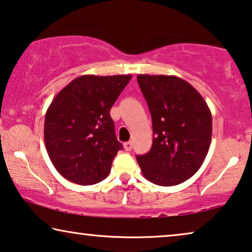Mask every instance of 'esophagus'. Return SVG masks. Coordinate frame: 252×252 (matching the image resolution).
Instances as JSON below:
<instances>
[{
  "label": "esophagus",
  "instance_id": "34e87169",
  "mask_svg": "<svg viewBox=\"0 0 252 252\" xmlns=\"http://www.w3.org/2000/svg\"><path fill=\"white\" fill-rule=\"evenodd\" d=\"M132 147H133V144H132V142H130V141H128V142L124 143V149H125L126 151H130V150H132Z\"/></svg>",
  "mask_w": 252,
  "mask_h": 252
}]
</instances>
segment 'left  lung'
Here are the masks:
<instances>
[{"label": "left lung", "mask_w": 252, "mask_h": 252, "mask_svg": "<svg viewBox=\"0 0 252 252\" xmlns=\"http://www.w3.org/2000/svg\"><path fill=\"white\" fill-rule=\"evenodd\" d=\"M137 82L154 132L149 153L136 156L143 177L164 187L182 184L199 170L208 155L211 111L202 95L175 75L139 74Z\"/></svg>", "instance_id": "obj_1"}]
</instances>
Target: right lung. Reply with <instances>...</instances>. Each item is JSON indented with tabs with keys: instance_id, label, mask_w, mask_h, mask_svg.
<instances>
[{
	"instance_id": "add662e5",
	"label": "right lung",
	"mask_w": 252,
	"mask_h": 252,
	"mask_svg": "<svg viewBox=\"0 0 252 252\" xmlns=\"http://www.w3.org/2000/svg\"><path fill=\"white\" fill-rule=\"evenodd\" d=\"M132 75L86 74L72 80L53 99L44 119V144L62 177L89 186L108 177L123 149L110 110Z\"/></svg>"
}]
</instances>
